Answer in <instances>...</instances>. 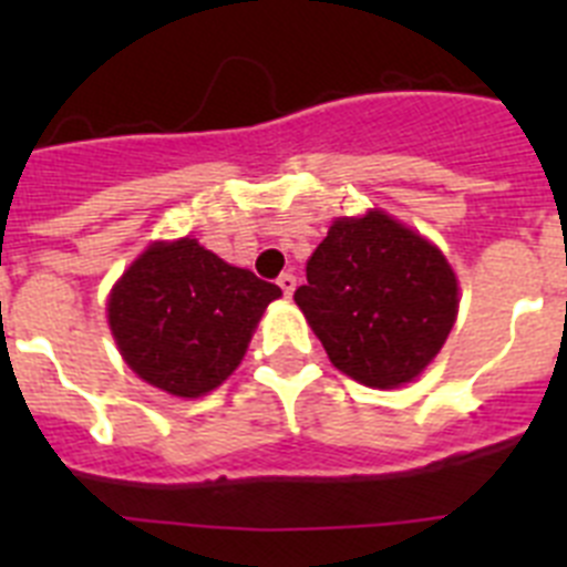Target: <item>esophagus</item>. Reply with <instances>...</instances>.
I'll list each match as a JSON object with an SVG mask.
<instances>
[{
  "mask_svg": "<svg viewBox=\"0 0 567 567\" xmlns=\"http://www.w3.org/2000/svg\"><path fill=\"white\" fill-rule=\"evenodd\" d=\"M278 287H280V292L287 295V298H292V292H295V275H289V272L280 275Z\"/></svg>",
  "mask_w": 567,
  "mask_h": 567,
  "instance_id": "1",
  "label": "esophagus"
}]
</instances>
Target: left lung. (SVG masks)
Instances as JSON below:
<instances>
[{"label": "left lung", "mask_w": 567, "mask_h": 567, "mask_svg": "<svg viewBox=\"0 0 567 567\" xmlns=\"http://www.w3.org/2000/svg\"><path fill=\"white\" fill-rule=\"evenodd\" d=\"M295 303L340 372L392 389L443 349L457 318V278L429 240L369 213L332 224Z\"/></svg>", "instance_id": "left-lung-1"}]
</instances>
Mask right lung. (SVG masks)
I'll list each match as a JSON object with an SVG mask.
<instances>
[{"instance_id": "add662e5", "label": "right lung", "mask_w": 567, "mask_h": 567, "mask_svg": "<svg viewBox=\"0 0 567 567\" xmlns=\"http://www.w3.org/2000/svg\"><path fill=\"white\" fill-rule=\"evenodd\" d=\"M280 287L182 238L155 244L115 284L110 329L142 380L202 398L233 374Z\"/></svg>"}]
</instances>
